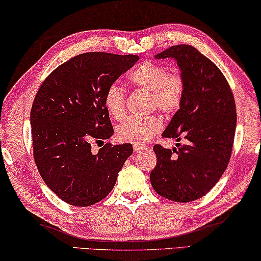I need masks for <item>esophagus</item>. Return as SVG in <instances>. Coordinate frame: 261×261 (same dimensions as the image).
<instances>
[{
	"label": "esophagus",
	"mask_w": 261,
	"mask_h": 261,
	"mask_svg": "<svg viewBox=\"0 0 261 261\" xmlns=\"http://www.w3.org/2000/svg\"><path fill=\"white\" fill-rule=\"evenodd\" d=\"M134 151L135 152H141V151H143L144 149H146V147L144 146H141V144H134Z\"/></svg>",
	"instance_id": "34e87169"
}]
</instances>
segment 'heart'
I'll list each match as a JSON object with an SVG mask.
<instances>
[{"mask_svg": "<svg viewBox=\"0 0 261 261\" xmlns=\"http://www.w3.org/2000/svg\"><path fill=\"white\" fill-rule=\"evenodd\" d=\"M129 81L135 87L150 91L152 108L165 114H173L180 109L185 93V81L180 72H168L161 63L146 60L129 72ZM104 104L108 112L120 120L126 114L125 89L118 83L111 84L105 92ZM162 125V119L157 115L128 118L117 127V135L122 142L144 144L159 133Z\"/></svg>", "mask_w": 261, "mask_h": 261, "instance_id": "heart-1", "label": "heart"}]
</instances>
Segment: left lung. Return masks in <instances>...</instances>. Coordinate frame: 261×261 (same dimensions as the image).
Returning a JSON list of instances; mask_svg holds the SVG:
<instances>
[{
	"mask_svg": "<svg viewBox=\"0 0 261 261\" xmlns=\"http://www.w3.org/2000/svg\"><path fill=\"white\" fill-rule=\"evenodd\" d=\"M172 58L185 81V93L163 138L185 139L186 144L153 146L157 163L150 182L157 193L176 202L207 194L220 180L231 157L236 104L227 79L214 62L190 45H176L157 54Z\"/></svg>",
	"mask_w": 261,
	"mask_h": 261,
	"instance_id": "8db88e82",
	"label": "left lung"
}]
</instances>
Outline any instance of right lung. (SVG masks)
<instances>
[{"mask_svg":"<svg viewBox=\"0 0 261 261\" xmlns=\"http://www.w3.org/2000/svg\"><path fill=\"white\" fill-rule=\"evenodd\" d=\"M138 55L83 53L47 76L31 109L33 157L41 178L62 201L76 207L99 202L133 153L130 143L91 142L113 135L104 104L108 88L135 65Z\"/></svg>","mask_w":261,"mask_h":261,"instance_id":"add662e5","label":"right lung"}]
</instances>
